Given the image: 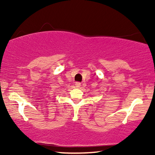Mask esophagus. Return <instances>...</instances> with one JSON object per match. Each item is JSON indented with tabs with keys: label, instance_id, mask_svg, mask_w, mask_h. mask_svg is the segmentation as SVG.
Masks as SVG:
<instances>
[{
	"label": "esophagus",
	"instance_id": "obj_1",
	"mask_svg": "<svg viewBox=\"0 0 155 155\" xmlns=\"http://www.w3.org/2000/svg\"><path fill=\"white\" fill-rule=\"evenodd\" d=\"M80 85H81V83H80V82H75V87H76L79 88Z\"/></svg>",
	"mask_w": 155,
	"mask_h": 155
}]
</instances>
